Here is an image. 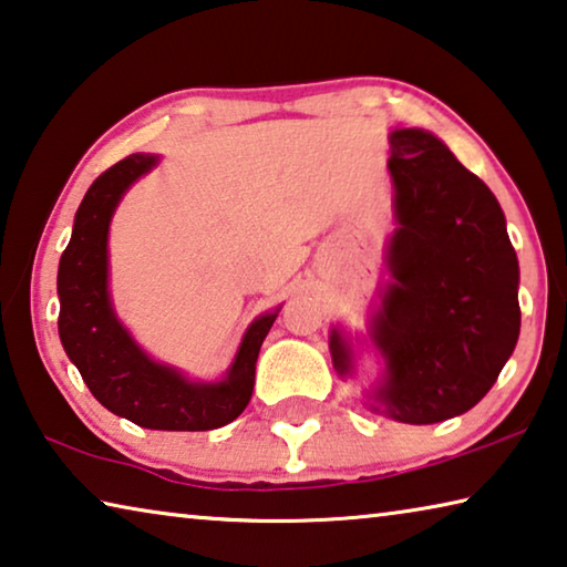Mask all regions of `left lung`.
I'll use <instances>...</instances> for the list:
<instances>
[{
    "instance_id": "8db88e82",
    "label": "left lung",
    "mask_w": 567,
    "mask_h": 567,
    "mask_svg": "<svg viewBox=\"0 0 567 567\" xmlns=\"http://www.w3.org/2000/svg\"><path fill=\"white\" fill-rule=\"evenodd\" d=\"M399 229L391 285L373 316L385 358L379 403L403 424H436L487 396L519 336V265L505 214L472 171L426 131L391 133ZM332 365L350 368L332 330Z\"/></svg>"
}]
</instances>
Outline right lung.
<instances>
[{
    "instance_id": "add662e5",
    "label": "right lung",
    "mask_w": 567,
    "mask_h": 567,
    "mask_svg": "<svg viewBox=\"0 0 567 567\" xmlns=\"http://www.w3.org/2000/svg\"><path fill=\"white\" fill-rule=\"evenodd\" d=\"M151 166H156L154 156H125L87 188L75 214L73 237L60 257V340L90 393L107 411L143 429H219L247 409L259 348L277 312L251 322L235 365L221 383H188L141 353L107 300V224L125 188Z\"/></svg>"
}]
</instances>
